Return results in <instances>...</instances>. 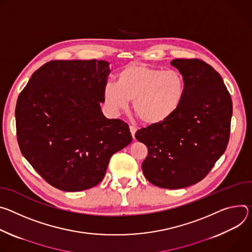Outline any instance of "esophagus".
<instances>
[{
  "mask_svg": "<svg viewBox=\"0 0 252 252\" xmlns=\"http://www.w3.org/2000/svg\"><path fill=\"white\" fill-rule=\"evenodd\" d=\"M129 128H130V132H131V134H132V137L135 139V133H136V131H137V127L131 125Z\"/></svg>",
  "mask_w": 252,
  "mask_h": 252,
  "instance_id": "esophagus-1",
  "label": "esophagus"
}]
</instances>
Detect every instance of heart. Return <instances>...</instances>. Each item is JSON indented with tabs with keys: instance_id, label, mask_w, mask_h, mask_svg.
Returning a JSON list of instances; mask_svg holds the SVG:
<instances>
[{
	"instance_id": "b5f03b06",
	"label": "heart",
	"mask_w": 252,
	"mask_h": 252,
	"mask_svg": "<svg viewBox=\"0 0 252 252\" xmlns=\"http://www.w3.org/2000/svg\"><path fill=\"white\" fill-rule=\"evenodd\" d=\"M185 91V80L178 71L133 64L120 70L116 84H107L104 99L114 112L126 110L133 100L136 115L144 124L155 126L176 113Z\"/></svg>"
}]
</instances>
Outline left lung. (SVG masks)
Here are the masks:
<instances>
[{
    "instance_id": "1",
    "label": "left lung",
    "mask_w": 252,
    "mask_h": 252,
    "mask_svg": "<svg viewBox=\"0 0 252 252\" xmlns=\"http://www.w3.org/2000/svg\"><path fill=\"white\" fill-rule=\"evenodd\" d=\"M171 65L185 80L176 113L162 124L139 129L135 137L148 148L142 163L155 186L179 189L201 181L224 153L230 135L232 101L221 76L198 59H175Z\"/></svg>"
}]
</instances>
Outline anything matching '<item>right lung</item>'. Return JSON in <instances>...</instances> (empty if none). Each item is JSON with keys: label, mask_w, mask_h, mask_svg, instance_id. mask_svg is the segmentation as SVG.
Returning a JSON list of instances; mask_svg holds the SVG:
<instances>
[{"label": "right lung", "mask_w": 252, "mask_h": 252, "mask_svg": "<svg viewBox=\"0 0 252 252\" xmlns=\"http://www.w3.org/2000/svg\"><path fill=\"white\" fill-rule=\"evenodd\" d=\"M109 74L103 60L50 61L34 72L18 97L20 150L60 190L98 185L111 156L132 141L127 123L108 119L101 111Z\"/></svg>", "instance_id": "right-lung-1"}]
</instances>
